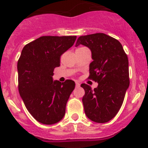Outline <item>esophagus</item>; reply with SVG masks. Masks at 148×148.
Returning a JSON list of instances; mask_svg holds the SVG:
<instances>
[{"mask_svg":"<svg viewBox=\"0 0 148 148\" xmlns=\"http://www.w3.org/2000/svg\"><path fill=\"white\" fill-rule=\"evenodd\" d=\"M75 84H76V87H77V88H79V87L80 86V83H79V82H76Z\"/></svg>","mask_w":148,"mask_h":148,"instance_id":"34e87169","label":"esophagus"}]
</instances>
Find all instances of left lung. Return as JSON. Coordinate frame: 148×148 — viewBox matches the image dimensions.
Returning a JSON list of instances; mask_svg holds the SVG:
<instances>
[{
	"mask_svg": "<svg viewBox=\"0 0 148 148\" xmlns=\"http://www.w3.org/2000/svg\"><path fill=\"white\" fill-rule=\"evenodd\" d=\"M80 45L90 49L93 61L89 78L99 83L94 90L81 85L85 92L82 98L85 114L93 122L107 123L118 112L129 87L128 57L120 41L107 34L79 36L75 47Z\"/></svg>",
	"mask_w": 148,
	"mask_h": 148,
	"instance_id": "8db88e82",
	"label": "left lung"
}]
</instances>
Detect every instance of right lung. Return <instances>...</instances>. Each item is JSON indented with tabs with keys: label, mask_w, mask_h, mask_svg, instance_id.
<instances>
[{
	"label": "right lung",
	"mask_w": 148,
	"mask_h": 148,
	"mask_svg": "<svg viewBox=\"0 0 148 148\" xmlns=\"http://www.w3.org/2000/svg\"><path fill=\"white\" fill-rule=\"evenodd\" d=\"M76 36H41L23 47L17 62L18 88L27 111L38 122L52 125L63 119L75 82L53 81L60 58L73 46Z\"/></svg>",
	"instance_id": "1"
}]
</instances>
